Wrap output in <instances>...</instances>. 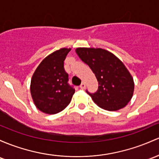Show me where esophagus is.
Segmentation results:
<instances>
[{
    "label": "esophagus",
    "instance_id": "1",
    "mask_svg": "<svg viewBox=\"0 0 159 159\" xmlns=\"http://www.w3.org/2000/svg\"><path fill=\"white\" fill-rule=\"evenodd\" d=\"M80 88H81V89H84L85 88H86V84H85L84 82H82L81 83V84L80 85Z\"/></svg>",
    "mask_w": 159,
    "mask_h": 159
}]
</instances>
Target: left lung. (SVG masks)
I'll list each match as a JSON object with an SVG mask.
<instances>
[{"instance_id":"obj_1","label":"left lung","mask_w":159,"mask_h":159,"mask_svg":"<svg viewBox=\"0 0 159 159\" xmlns=\"http://www.w3.org/2000/svg\"><path fill=\"white\" fill-rule=\"evenodd\" d=\"M76 53L89 66L98 81V90L87 93L102 109L117 111L125 107L133 97L134 79L118 57L101 48H79Z\"/></svg>"}]
</instances>
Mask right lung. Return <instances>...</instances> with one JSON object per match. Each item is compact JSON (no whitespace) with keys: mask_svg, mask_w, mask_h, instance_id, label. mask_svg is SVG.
<instances>
[{"mask_svg":"<svg viewBox=\"0 0 159 159\" xmlns=\"http://www.w3.org/2000/svg\"><path fill=\"white\" fill-rule=\"evenodd\" d=\"M71 49L62 48L48 56L38 66L31 81L34 105L46 114H57L70 103L75 88L69 85L64 60Z\"/></svg>","mask_w":159,"mask_h":159,"instance_id":"1","label":"right lung"}]
</instances>
